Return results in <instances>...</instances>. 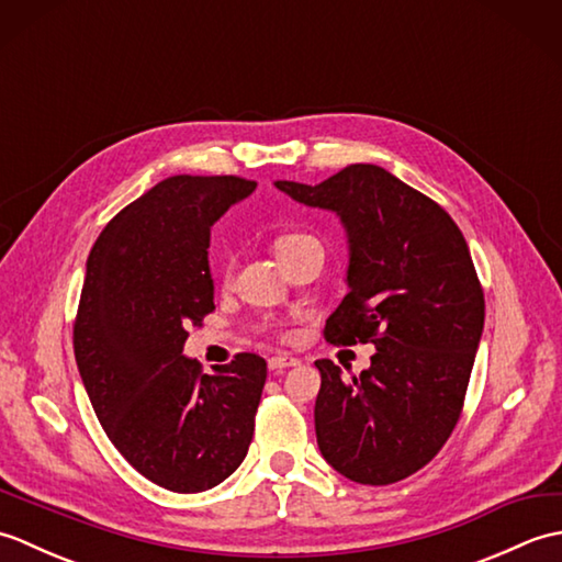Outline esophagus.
<instances>
[{"instance_id":"obj_1","label":"esophagus","mask_w":562,"mask_h":562,"mask_svg":"<svg viewBox=\"0 0 562 562\" xmlns=\"http://www.w3.org/2000/svg\"><path fill=\"white\" fill-rule=\"evenodd\" d=\"M296 364H300V360H296V357H292V355H274L268 360V367L272 369V372H282V369L296 367Z\"/></svg>"}]
</instances>
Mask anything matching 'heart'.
<instances>
[{"mask_svg":"<svg viewBox=\"0 0 562 562\" xmlns=\"http://www.w3.org/2000/svg\"><path fill=\"white\" fill-rule=\"evenodd\" d=\"M314 241H316V238L308 236V234H284V236L278 238V241H274V254H278V258H284L288 254H294L296 248H302L306 244H314ZM229 272H232V260H226L224 268H222V274H224V278H229Z\"/></svg>","mask_w":562,"mask_h":562,"instance_id":"b5f03b06","label":"heart"}]
</instances>
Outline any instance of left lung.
Masks as SVG:
<instances>
[{
  "instance_id": "8db88e82",
  "label": "left lung",
  "mask_w": 562,
  "mask_h": 562,
  "mask_svg": "<svg viewBox=\"0 0 562 562\" xmlns=\"http://www.w3.org/2000/svg\"><path fill=\"white\" fill-rule=\"evenodd\" d=\"M274 188L336 212L348 232L350 292L328 316L326 340L376 345L360 376L316 360L318 449L355 483H398L437 457L463 408L485 321L469 244L435 200L374 164Z\"/></svg>"
}]
</instances>
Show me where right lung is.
<instances>
[{
	"label": "right lung",
	"mask_w": 562,
	"mask_h": 562,
	"mask_svg": "<svg viewBox=\"0 0 562 562\" xmlns=\"http://www.w3.org/2000/svg\"><path fill=\"white\" fill-rule=\"evenodd\" d=\"M256 190L236 176H171L130 202L93 244L75 357L99 423L125 461L173 493H202L241 465L268 364L238 352L202 374L188 326L214 312L210 229Z\"/></svg>",
	"instance_id": "right-lung-1"
}]
</instances>
